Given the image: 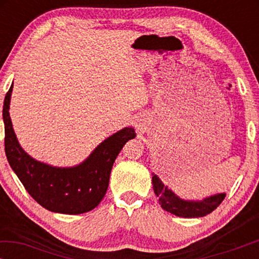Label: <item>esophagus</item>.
Instances as JSON below:
<instances>
[{
  "instance_id": "esophagus-1",
  "label": "esophagus",
  "mask_w": 259,
  "mask_h": 259,
  "mask_svg": "<svg viewBox=\"0 0 259 259\" xmlns=\"http://www.w3.org/2000/svg\"><path fill=\"white\" fill-rule=\"evenodd\" d=\"M134 125H136V127H138V130H139V128H140V127H141V125H140V123H139V122H136V123H134Z\"/></svg>"
}]
</instances>
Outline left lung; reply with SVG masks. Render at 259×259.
I'll list each match as a JSON object with an SVG mask.
<instances>
[{
    "label": "left lung",
    "instance_id": "8db88e82",
    "mask_svg": "<svg viewBox=\"0 0 259 259\" xmlns=\"http://www.w3.org/2000/svg\"><path fill=\"white\" fill-rule=\"evenodd\" d=\"M152 184L155 196L159 198L160 206L169 213L184 218H198L211 213L226 196V193H217L204 198L203 200L182 199L172 190L165 186L155 173H152Z\"/></svg>",
    "mask_w": 259,
    "mask_h": 259
}]
</instances>
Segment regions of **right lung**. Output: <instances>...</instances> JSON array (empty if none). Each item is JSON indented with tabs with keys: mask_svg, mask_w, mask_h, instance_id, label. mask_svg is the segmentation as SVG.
<instances>
[{
	"mask_svg": "<svg viewBox=\"0 0 259 259\" xmlns=\"http://www.w3.org/2000/svg\"><path fill=\"white\" fill-rule=\"evenodd\" d=\"M13 84L3 102L5 150L8 162L27 192L41 206L56 213L80 214L93 210L105 197L116 157L136 138L132 127L109 136L79 165L58 167L30 157L21 147L9 115Z\"/></svg>",
	"mask_w": 259,
	"mask_h": 259,
	"instance_id": "right-lung-1",
	"label": "right lung"
}]
</instances>
